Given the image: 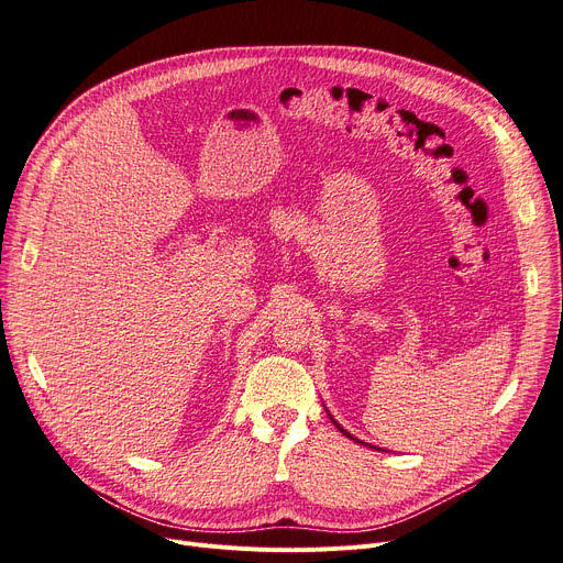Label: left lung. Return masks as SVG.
Instances as JSON below:
<instances>
[{"mask_svg": "<svg viewBox=\"0 0 563 563\" xmlns=\"http://www.w3.org/2000/svg\"><path fill=\"white\" fill-rule=\"evenodd\" d=\"M331 420H333V418H331ZM333 424H335V427H338V429H340V431H342V433H344V435H346V438H351V440H356V438H353V435H351V433H346V431H344V429H342V427H340V424H338V422H335V420H333Z\"/></svg>", "mask_w": 563, "mask_h": 563, "instance_id": "obj_1", "label": "left lung"}]
</instances>
